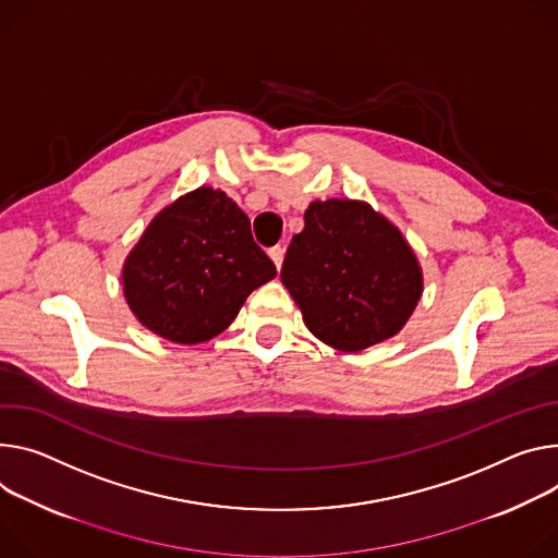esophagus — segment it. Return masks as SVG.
Returning <instances> with one entry per match:
<instances>
[{
	"instance_id": "esophagus-1",
	"label": "esophagus",
	"mask_w": 558,
	"mask_h": 558,
	"mask_svg": "<svg viewBox=\"0 0 558 558\" xmlns=\"http://www.w3.org/2000/svg\"><path fill=\"white\" fill-rule=\"evenodd\" d=\"M269 258L274 260L276 269H280V267H282V260H284V248H282V246H271V248H269Z\"/></svg>"
}]
</instances>
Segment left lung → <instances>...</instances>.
<instances>
[{"instance_id":"obj_1","label":"left lung","mask_w":558,"mask_h":558,"mask_svg":"<svg viewBox=\"0 0 558 558\" xmlns=\"http://www.w3.org/2000/svg\"><path fill=\"white\" fill-rule=\"evenodd\" d=\"M307 329L356 353L393 338L423 295V269L400 229L363 199H314L280 271Z\"/></svg>"}]
</instances>
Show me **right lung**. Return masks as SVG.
I'll list each match as a JSON object with an SVG mask.
<instances>
[{
  "label": "right lung",
  "mask_w": 558,
  "mask_h": 558,
  "mask_svg": "<svg viewBox=\"0 0 558 558\" xmlns=\"http://www.w3.org/2000/svg\"><path fill=\"white\" fill-rule=\"evenodd\" d=\"M276 278L251 222L220 189L180 195L148 222L122 267L126 305L148 329L178 344L222 333L246 295Z\"/></svg>",
  "instance_id": "obj_1"
}]
</instances>
